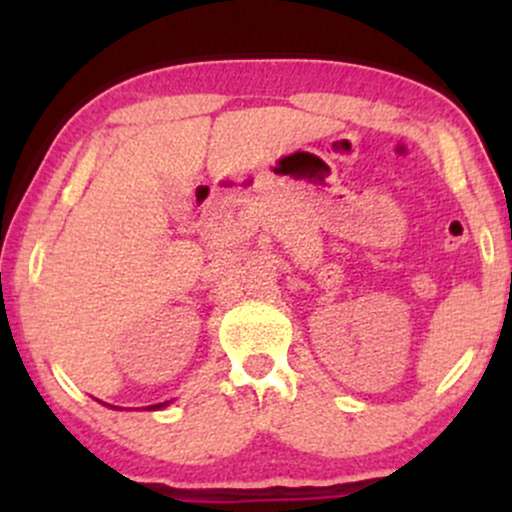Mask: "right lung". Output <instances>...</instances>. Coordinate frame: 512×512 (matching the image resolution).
<instances>
[{"label": "right lung", "instance_id": "1", "mask_svg": "<svg viewBox=\"0 0 512 512\" xmlns=\"http://www.w3.org/2000/svg\"><path fill=\"white\" fill-rule=\"evenodd\" d=\"M163 407H168V402H161V404H151V407H146V409H163Z\"/></svg>", "mask_w": 512, "mask_h": 512}]
</instances>
